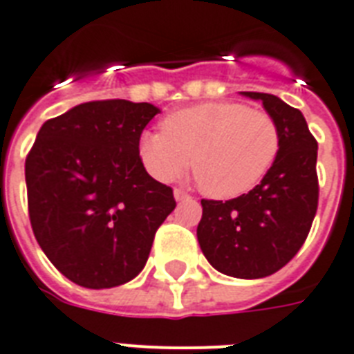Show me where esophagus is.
Instances as JSON below:
<instances>
[{
	"label": "esophagus",
	"mask_w": 354,
	"mask_h": 354,
	"mask_svg": "<svg viewBox=\"0 0 354 354\" xmlns=\"http://www.w3.org/2000/svg\"><path fill=\"white\" fill-rule=\"evenodd\" d=\"M174 198H176V201H185V198H189V195L183 191V189L176 187L174 189Z\"/></svg>",
	"instance_id": "obj_1"
}]
</instances>
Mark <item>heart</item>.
Masks as SVG:
<instances>
[{
  "mask_svg": "<svg viewBox=\"0 0 354 354\" xmlns=\"http://www.w3.org/2000/svg\"><path fill=\"white\" fill-rule=\"evenodd\" d=\"M280 152V128L267 111L237 102H204L167 115L145 131L139 156L148 174L171 182L191 165L202 193L236 198L263 180Z\"/></svg>",
  "mask_w": 354,
  "mask_h": 354,
  "instance_id": "heart-1",
  "label": "heart"
}]
</instances>
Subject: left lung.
Instances as JSON below:
<instances>
[{"instance_id":"1","label":"left lung","mask_w":354,"mask_h":354,"mask_svg":"<svg viewBox=\"0 0 354 354\" xmlns=\"http://www.w3.org/2000/svg\"><path fill=\"white\" fill-rule=\"evenodd\" d=\"M260 100L280 128V152L263 180L232 201L202 198L196 236L206 260L236 279L277 273L303 247L317 212V141L303 113L273 94Z\"/></svg>"}]
</instances>
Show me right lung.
I'll return each instance as SVG.
<instances>
[{
    "label": "right lung",
    "instance_id": "right-lung-1",
    "mask_svg": "<svg viewBox=\"0 0 354 354\" xmlns=\"http://www.w3.org/2000/svg\"><path fill=\"white\" fill-rule=\"evenodd\" d=\"M159 109L96 100L42 124L26 158L31 228L48 260L74 284H126L147 263L153 236L176 207L139 156Z\"/></svg>",
    "mask_w": 354,
    "mask_h": 354
}]
</instances>
